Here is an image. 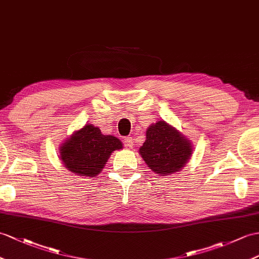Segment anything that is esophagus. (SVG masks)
I'll list each match as a JSON object with an SVG mask.
<instances>
[{"label":"esophagus","instance_id":"1","mask_svg":"<svg viewBox=\"0 0 259 259\" xmlns=\"http://www.w3.org/2000/svg\"><path fill=\"white\" fill-rule=\"evenodd\" d=\"M124 144H125V146L132 148V147H133V145H134V140L130 136L124 137Z\"/></svg>","mask_w":259,"mask_h":259}]
</instances>
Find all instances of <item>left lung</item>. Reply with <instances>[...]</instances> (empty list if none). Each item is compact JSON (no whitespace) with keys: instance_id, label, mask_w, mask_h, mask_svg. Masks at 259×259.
<instances>
[{"instance_id":"left-lung-1","label":"left lung","mask_w":259,"mask_h":259,"mask_svg":"<svg viewBox=\"0 0 259 259\" xmlns=\"http://www.w3.org/2000/svg\"><path fill=\"white\" fill-rule=\"evenodd\" d=\"M193 145L187 136L159 119L146 131L140 154L151 171L159 176L179 172L191 158Z\"/></svg>"}]
</instances>
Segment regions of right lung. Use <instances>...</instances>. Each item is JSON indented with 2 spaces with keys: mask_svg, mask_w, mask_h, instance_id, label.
Wrapping results in <instances>:
<instances>
[{
  "mask_svg": "<svg viewBox=\"0 0 259 259\" xmlns=\"http://www.w3.org/2000/svg\"><path fill=\"white\" fill-rule=\"evenodd\" d=\"M118 149H123V143L117 137L104 135L97 126L85 124L60 145L59 158L70 172L94 178Z\"/></svg>",
  "mask_w": 259,
  "mask_h": 259,
  "instance_id": "right-lung-1",
  "label": "right lung"
}]
</instances>
